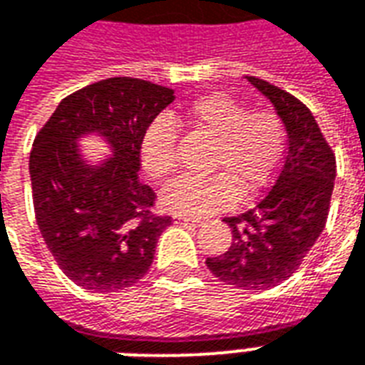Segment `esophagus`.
Instances as JSON below:
<instances>
[{
  "label": "esophagus",
  "mask_w": 365,
  "mask_h": 365,
  "mask_svg": "<svg viewBox=\"0 0 365 365\" xmlns=\"http://www.w3.org/2000/svg\"><path fill=\"white\" fill-rule=\"evenodd\" d=\"M174 224H180V226H199L201 222L195 218H187V216H174Z\"/></svg>",
  "instance_id": "1"
}]
</instances>
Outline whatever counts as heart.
I'll return each instance as SVG.
<instances>
[{
    "label": "heart",
    "instance_id": "heart-1",
    "mask_svg": "<svg viewBox=\"0 0 365 365\" xmlns=\"http://www.w3.org/2000/svg\"><path fill=\"white\" fill-rule=\"evenodd\" d=\"M180 128L189 126L216 141L208 168L212 176H183L163 191L160 202L168 212L202 218L233 207L239 189L258 193L279 172L287 147L285 122L275 110H250L227 93L195 99L185 115L176 116ZM176 124L155 118L141 138V164L147 176L164 182L178 168Z\"/></svg>",
    "mask_w": 365,
    "mask_h": 365
}]
</instances>
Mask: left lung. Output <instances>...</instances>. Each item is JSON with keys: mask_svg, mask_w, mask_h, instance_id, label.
<instances>
[{"mask_svg": "<svg viewBox=\"0 0 365 365\" xmlns=\"http://www.w3.org/2000/svg\"><path fill=\"white\" fill-rule=\"evenodd\" d=\"M247 80L274 103L285 122L287 151L257 207L224 218L232 227V245L224 255L207 258V266L220 282L258 291L289 279L322 235L337 164L304 103L266 80Z\"/></svg>", "mask_w": 365, "mask_h": 365, "instance_id": "1", "label": "left lung"}]
</instances>
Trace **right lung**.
<instances>
[{"label": "right lung", "instance_id": "right-lung-1", "mask_svg": "<svg viewBox=\"0 0 365 365\" xmlns=\"http://www.w3.org/2000/svg\"><path fill=\"white\" fill-rule=\"evenodd\" d=\"M174 91L116 76L65 97L41 126L30 153L36 222L68 279L88 291H118L149 272L170 216L153 214L157 195L139 182L141 138ZM97 131L115 155L90 167L76 139Z\"/></svg>", "mask_w": 365, "mask_h": 365}]
</instances>
